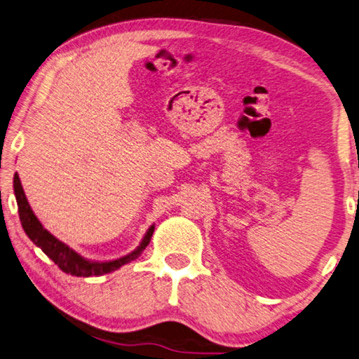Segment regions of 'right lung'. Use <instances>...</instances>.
Returning a JSON list of instances; mask_svg holds the SVG:
<instances>
[{
	"mask_svg": "<svg viewBox=\"0 0 359 359\" xmlns=\"http://www.w3.org/2000/svg\"><path fill=\"white\" fill-rule=\"evenodd\" d=\"M14 194L19 207L20 223H22V228L25 231V234L30 237L33 244L40 247V249L45 252L64 273L67 274L80 276V278H90V276H102V274L112 273L120 266H123V264L136 260V258L142 253V250L149 245V242H151L154 226H151V228L147 229L144 239H142L140 245H137V249L128 253V255L118 258V260L104 262V263L90 262L86 260V258L80 257L79 253L72 250L69 245H65L64 242L56 239V237L49 233L48 229L43 228V224L38 222V218L35 217V213H33V210L30 208L29 202H27V197L24 194V189H22L18 173L14 175Z\"/></svg>",
	"mask_w": 359,
	"mask_h": 359,
	"instance_id": "add662e5",
	"label": "right lung"
}]
</instances>
